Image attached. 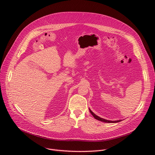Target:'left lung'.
I'll list each match as a JSON object with an SVG mask.
<instances>
[{
	"mask_svg": "<svg viewBox=\"0 0 155 155\" xmlns=\"http://www.w3.org/2000/svg\"><path fill=\"white\" fill-rule=\"evenodd\" d=\"M90 110V113L91 114V115L94 117V118L97 120H99L101 121H102V122H105V123H118L120 121H121L122 120H117V121H110V120H105V119H104L102 118H101L99 117H98L97 115H96L95 114H94L90 108H89Z\"/></svg>",
	"mask_w": 155,
	"mask_h": 155,
	"instance_id": "left-lung-1",
	"label": "left lung"
}]
</instances>
